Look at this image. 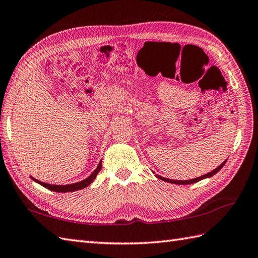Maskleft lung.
Returning <instances> with one entry per match:
<instances>
[{"instance_id":"8db88e82","label":"left lung","mask_w":258,"mask_h":258,"mask_svg":"<svg viewBox=\"0 0 258 258\" xmlns=\"http://www.w3.org/2000/svg\"><path fill=\"white\" fill-rule=\"evenodd\" d=\"M225 163H226V160L224 161V163L221 164V165L218 167V168H215L213 171L207 173V175H203V176H201V177L191 179V180H170V179H167V178H164V177H161V176H157V177H158L159 179H161V180L167 181V182H170V183H176V184H190V183H195V182L200 181V180H202V179L212 177V176L215 175V173H217L219 170H221V168H222V167L225 165Z\"/></svg>"}]
</instances>
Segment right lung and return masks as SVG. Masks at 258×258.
Returning a JSON list of instances; mask_svg holds the SVG:
<instances>
[{
    "instance_id": "add662e5",
    "label": "right lung",
    "mask_w": 258,
    "mask_h": 258,
    "mask_svg": "<svg viewBox=\"0 0 258 258\" xmlns=\"http://www.w3.org/2000/svg\"><path fill=\"white\" fill-rule=\"evenodd\" d=\"M101 167H102V163L99 164L98 168L95 169L91 175H90V177H88L87 179H85V180H82L80 182H76V183H73V184H66V185H56V184H48V183H45V182H41L39 180H37V179L33 178V180L38 182L39 184L43 185V187L49 189L51 191H56V192H70V191H77V190H80V189H83L88 187V185L91 183L94 178L97 177V175L99 173V171L101 170Z\"/></svg>"
}]
</instances>
